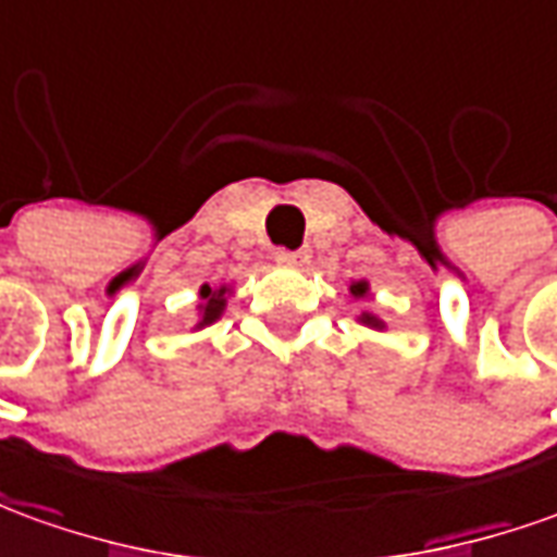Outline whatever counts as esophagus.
<instances>
[{
	"label": "esophagus",
	"mask_w": 557,
	"mask_h": 557,
	"mask_svg": "<svg viewBox=\"0 0 557 557\" xmlns=\"http://www.w3.org/2000/svg\"><path fill=\"white\" fill-rule=\"evenodd\" d=\"M274 259H277V265H305L307 259H310V252L307 250H277L274 252Z\"/></svg>",
	"instance_id": "obj_1"
}]
</instances>
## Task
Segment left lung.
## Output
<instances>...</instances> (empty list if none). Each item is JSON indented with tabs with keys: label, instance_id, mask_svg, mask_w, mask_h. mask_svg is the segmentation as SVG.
Returning <instances> with one entry per match:
<instances>
[{
	"label": "left lung",
	"instance_id": "left-lung-1",
	"mask_svg": "<svg viewBox=\"0 0 557 557\" xmlns=\"http://www.w3.org/2000/svg\"><path fill=\"white\" fill-rule=\"evenodd\" d=\"M349 292H352L356 298H364V295H368V283H364V280H359V283H352V286H349ZM359 322L361 325H368V329H376V332H383V329H386V322H383L380 317H373V313H368V310L361 313Z\"/></svg>",
	"mask_w": 557,
	"mask_h": 557
}]
</instances>
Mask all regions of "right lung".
Instances as JSON below:
<instances>
[{"label": "right lung", "mask_w": 557, "mask_h": 557, "mask_svg": "<svg viewBox=\"0 0 557 557\" xmlns=\"http://www.w3.org/2000/svg\"><path fill=\"white\" fill-rule=\"evenodd\" d=\"M201 305H198V322L196 329H205V325H213L216 319L223 317L225 310V295H228V286H220V289H211V286H201Z\"/></svg>", "instance_id": "right-lung-1"}]
</instances>
